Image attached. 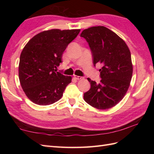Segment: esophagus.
Returning <instances> with one entry per match:
<instances>
[{"label": "esophagus", "instance_id": "34e87169", "mask_svg": "<svg viewBox=\"0 0 154 154\" xmlns=\"http://www.w3.org/2000/svg\"><path fill=\"white\" fill-rule=\"evenodd\" d=\"M74 78H75V79H77V80H80V79H83V77L77 76V75H75V76H74Z\"/></svg>", "mask_w": 154, "mask_h": 154}]
</instances>
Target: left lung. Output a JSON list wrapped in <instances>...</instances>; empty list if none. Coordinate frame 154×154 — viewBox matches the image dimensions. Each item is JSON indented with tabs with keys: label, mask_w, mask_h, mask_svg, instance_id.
<instances>
[{
	"label": "left lung",
	"mask_w": 154,
	"mask_h": 154,
	"mask_svg": "<svg viewBox=\"0 0 154 154\" xmlns=\"http://www.w3.org/2000/svg\"><path fill=\"white\" fill-rule=\"evenodd\" d=\"M89 45L93 64H102L99 84L88 78L91 89L84 100L97 109L106 110L122 100L128 89L133 73L131 54L126 42L103 26L84 30L81 34Z\"/></svg>",
	"instance_id": "left-lung-1"
}]
</instances>
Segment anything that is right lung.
<instances>
[{
  "label": "right lung",
  "instance_id": "right-lung-1",
  "mask_svg": "<svg viewBox=\"0 0 154 154\" xmlns=\"http://www.w3.org/2000/svg\"><path fill=\"white\" fill-rule=\"evenodd\" d=\"M81 30L51 29L36 34L28 41L21 52L18 76L26 95L38 105H49L60 100L71 82L55 69L62 61L68 44Z\"/></svg>",
  "mask_w": 154,
  "mask_h": 154
}]
</instances>
